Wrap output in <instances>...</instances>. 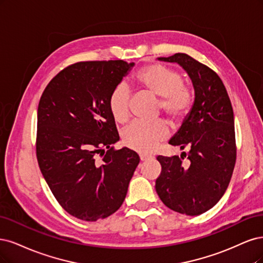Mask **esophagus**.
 <instances>
[{
    "mask_svg": "<svg viewBox=\"0 0 263 263\" xmlns=\"http://www.w3.org/2000/svg\"><path fill=\"white\" fill-rule=\"evenodd\" d=\"M140 158H141L142 162H147V160L153 159V156H151V155H141Z\"/></svg>",
    "mask_w": 263,
    "mask_h": 263,
    "instance_id": "1",
    "label": "esophagus"
}]
</instances>
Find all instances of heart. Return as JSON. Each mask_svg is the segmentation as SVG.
I'll return each mask as SVG.
<instances>
[{
    "instance_id": "b5f03b06",
    "label": "heart",
    "mask_w": 263,
    "mask_h": 263,
    "mask_svg": "<svg viewBox=\"0 0 263 263\" xmlns=\"http://www.w3.org/2000/svg\"><path fill=\"white\" fill-rule=\"evenodd\" d=\"M134 83L140 90L160 98L159 108L172 124H179L190 112L193 94L183 85L182 76L178 72L160 64H151L138 72ZM108 106L116 122L123 123L128 120L130 95L124 86H118L112 90ZM167 125L162 120L152 124L134 122L123 131L122 140L131 149L148 154L167 138Z\"/></svg>"
}]
</instances>
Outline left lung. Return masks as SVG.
Wrapping results in <instances>:
<instances>
[{
    "label": "left lung",
    "mask_w": 263,
    "mask_h": 263,
    "mask_svg": "<svg viewBox=\"0 0 263 263\" xmlns=\"http://www.w3.org/2000/svg\"><path fill=\"white\" fill-rule=\"evenodd\" d=\"M158 60L178 63L188 73L194 103L169 141L171 145L188 152H182L181 156H157L162 173L155 189L167 208L185 215H200L221 200L234 172L236 141L232 103L219 76L190 55L176 53Z\"/></svg>",
    "instance_id": "1"
}]
</instances>
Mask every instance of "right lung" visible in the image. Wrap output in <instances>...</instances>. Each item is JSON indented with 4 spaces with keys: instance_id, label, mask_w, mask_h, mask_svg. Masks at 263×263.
<instances>
[{
    "instance_id": "right-lung-1",
    "label": "right lung",
    "mask_w": 263,
    "mask_h": 263,
    "mask_svg": "<svg viewBox=\"0 0 263 263\" xmlns=\"http://www.w3.org/2000/svg\"><path fill=\"white\" fill-rule=\"evenodd\" d=\"M134 66L123 60L78 62L59 72L42 92L36 154L57 201L83 221L114 214L128 192L140 157L114 149L119 141L108 100Z\"/></svg>"
}]
</instances>
